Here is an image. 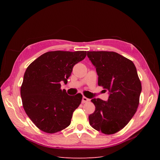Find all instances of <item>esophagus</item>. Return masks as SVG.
Wrapping results in <instances>:
<instances>
[{"label": "esophagus", "instance_id": "34e87169", "mask_svg": "<svg viewBox=\"0 0 160 160\" xmlns=\"http://www.w3.org/2000/svg\"><path fill=\"white\" fill-rule=\"evenodd\" d=\"M88 101H89V99L85 98V97H83V98H82V103H86V102H88Z\"/></svg>", "mask_w": 160, "mask_h": 160}]
</instances>
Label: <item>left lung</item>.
I'll return each mask as SVG.
<instances>
[{"label": "left lung", "mask_w": 160, "mask_h": 160, "mask_svg": "<svg viewBox=\"0 0 160 160\" xmlns=\"http://www.w3.org/2000/svg\"><path fill=\"white\" fill-rule=\"evenodd\" d=\"M98 75V85L109 91L108 101L92 99L95 106L89 115L91 126L109 135L118 132L135 113L142 84L133 62L115 52L88 51Z\"/></svg>", "instance_id": "left-lung-1"}]
</instances>
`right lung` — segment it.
Returning <instances> with one entry per match:
<instances>
[{
    "label": "right lung",
    "mask_w": 160,
    "mask_h": 160,
    "mask_svg": "<svg viewBox=\"0 0 160 160\" xmlns=\"http://www.w3.org/2000/svg\"><path fill=\"white\" fill-rule=\"evenodd\" d=\"M86 55V51L47 52L27 67L21 88L23 108L42 132L54 133L70 125L83 96L69 95L61 83H67L72 67Z\"/></svg>",
    "instance_id": "add662e5"
}]
</instances>
